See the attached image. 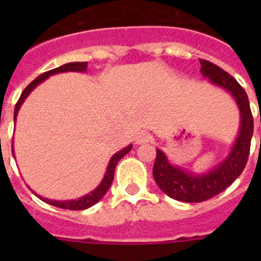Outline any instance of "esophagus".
<instances>
[{
  "label": "esophagus",
  "instance_id": "esophagus-1",
  "mask_svg": "<svg viewBox=\"0 0 261 261\" xmlns=\"http://www.w3.org/2000/svg\"><path fill=\"white\" fill-rule=\"evenodd\" d=\"M150 141L151 135L149 134V133H145V131L139 133V134L137 135V138H135V143H137V145H143V143L150 142Z\"/></svg>",
  "mask_w": 261,
  "mask_h": 261
}]
</instances>
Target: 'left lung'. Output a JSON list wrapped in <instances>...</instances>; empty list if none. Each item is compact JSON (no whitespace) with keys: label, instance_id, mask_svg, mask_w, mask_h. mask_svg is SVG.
<instances>
[{"label":"left lung","instance_id":"left-lung-1","mask_svg":"<svg viewBox=\"0 0 261 261\" xmlns=\"http://www.w3.org/2000/svg\"><path fill=\"white\" fill-rule=\"evenodd\" d=\"M200 66L203 77H207L211 84L226 89L234 97L240 108L241 126L230 153L208 173L196 174L172 165L164 151L157 149L153 167V177L157 186L172 199L187 203L204 202L207 199L213 198L226 190L243 173L244 168L247 165L251 139L253 135V116L244 88L229 73L214 63L200 59Z\"/></svg>","mask_w":261,"mask_h":261}]
</instances>
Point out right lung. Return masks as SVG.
I'll return each instance as SVG.
<instances>
[{"mask_svg": "<svg viewBox=\"0 0 261 261\" xmlns=\"http://www.w3.org/2000/svg\"><path fill=\"white\" fill-rule=\"evenodd\" d=\"M88 67V62H70V63H66V65H62V66L57 67V69H53L50 71H46V73H43L38 77V79H35L32 83L25 88V89L22 90L21 96L18 98L17 104L14 107V122H16V118H17V114H18V110H20V107L21 104L24 102L27 97H28V94L35 89V88L38 87L39 84L43 83L44 80L48 79L50 75L53 74H58V73H65V71H85ZM133 149V145H128L127 147L122 149L118 153H115L110 160V164H108V167H107V172L104 174V177H102L101 182L98 184V187L96 190H93L90 194L85 195V196H81V198L75 199V200H63V202H59V200H51V199H46V198H42V196H39V199H42L43 202L48 203L51 206H55V207H59V208H65V210H85L88 207L93 206L96 203L100 200V199L107 194V191L108 188L111 187L112 184V180H114V173H115V168L118 165V163L120 161L122 157L128 153V151Z\"/></svg>", "mask_w": 261, "mask_h": 261, "instance_id": "1", "label": "right lung"}]
</instances>
